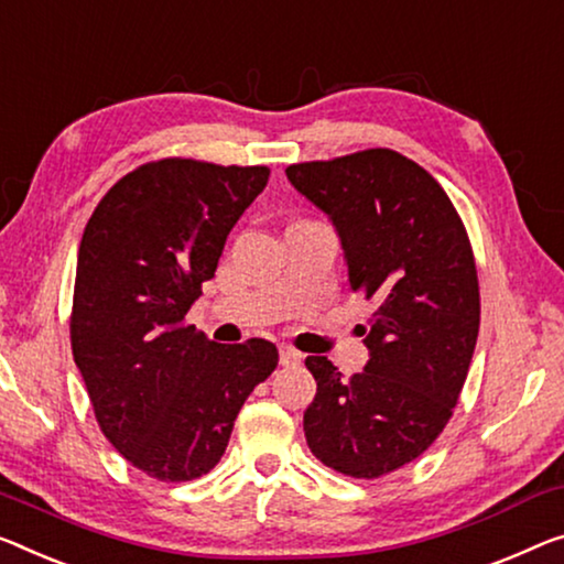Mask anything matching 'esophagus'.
Segmentation results:
<instances>
[{
	"mask_svg": "<svg viewBox=\"0 0 564 564\" xmlns=\"http://www.w3.org/2000/svg\"><path fill=\"white\" fill-rule=\"evenodd\" d=\"M279 359H281V365H283V367H289V365H299V362H301V351L291 349V347H281V349H279Z\"/></svg>",
	"mask_w": 564,
	"mask_h": 564,
	"instance_id": "obj_1",
	"label": "esophagus"
}]
</instances>
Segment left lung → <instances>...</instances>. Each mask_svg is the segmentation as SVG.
Wrapping results in <instances>:
<instances>
[{
	"label": "left lung",
	"instance_id": "obj_1",
	"mask_svg": "<svg viewBox=\"0 0 564 564\" xmlns=\"http://www.w3.org/2000/svg\"><path fill=\"white\" fill-rule=\"evenodd\" d=\"M285 176L329 215L351 291L377 306L362 326L365 372L344 380L326 357H306V443L344 476L380 478L431 448L464 390L481 322L474 250L441 184L392 149L291 164Z\"/></svg>",
	"mask_w": 564,
	"mask_h": 564
}]
</instances>
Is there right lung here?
<instances>
[{"label": "right lung", "mask_w": 564, "mask_h": 564, "mask_svg": "<svg viewBox=\"0 0 564 564\" xmlns=\"http://www.w3.org/2000/svg\"><path fill=\"white\" fill-rule=\"evenodd\" d=\"M268 174L180 156L141 164L106 192L83 232L73 359L100 431L159 481L213 470L242 402L279 365L271 341L215 344L184 322Z\"/></svg>", "instance_id": "right-lung-1"}]
</instances>
